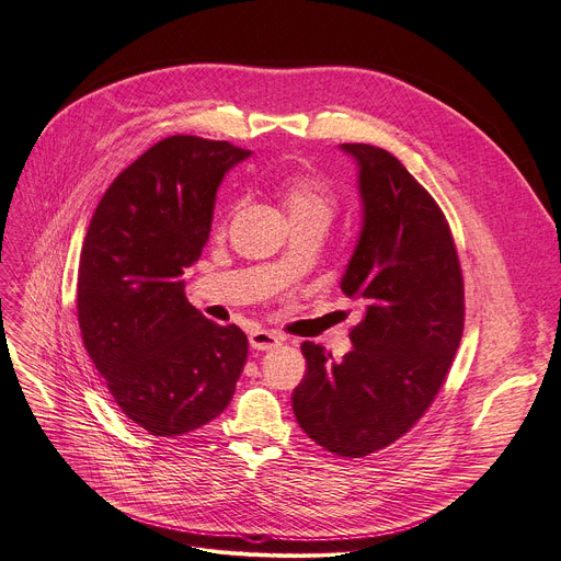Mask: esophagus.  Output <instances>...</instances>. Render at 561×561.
<instances>
[{
  "label": "esophagus",
  "mask_w": 561,
  "mask_h": 561,
  "mask_svg": "<svg viewBox=\"0 0 561 561\" xmlns=\"http://www.w3.org/2000/svg\"><path fill=\"white\" fill-rule=\"evenodd\" d=\"M282 344V337L270 333V330H254L252 335H249V346L256 348V351H270Z\"/></svg>",
  "instance_id": "1"
}]
</instances>
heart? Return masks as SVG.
I'll list each match as a JSON object with an SVG mask.
<instances>
[{
	"label": "heart",
	"mask_w": 561,
	"mask_h": 561,
	"mask_svg": "<svg viewBox=\"0 0 561 561\" xmlns=\"http://www.w3.org/2000/svg\"><path fill=\"white\" fill-rule=\"evenodd\" d=\"M284 205L288 217H321L330 219L335 213V192L323 178L312 173H296L284 182Z\"/></svg>",
	"instance_id": "obj_1"
}]
</instances>
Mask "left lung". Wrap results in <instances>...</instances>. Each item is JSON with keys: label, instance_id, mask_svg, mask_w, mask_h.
Wrapping results in <instances>:
<instances>
[{"label": "left lung", "instance_id": "8db88e82", "mask_svg": "<svg viewBox=\"0 0 561 561\" xmlns=\"http://www.w3.org/2000/svg\"><path fill=\"white\" fill-rule=\"evenodd\" d=\"M358 161L360 238L342 291L363 302L354 348L335 363L302 342L305 379L294 413L340 458H365L407 434L437 398L465 330V282L448 221L390 152L344 142Z\"/></svg>", "mask_w": 561, "mask_h": 561}]
</instances>
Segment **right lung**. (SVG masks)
<instances>
[{"label": "right lung", "mask_w": 561, "mask_h": 561, "mask_svg": "<svg viewBox=\"0 0 561 561\" xmlns=\"http://www.w3.org/2000/svg\"><path fill=\"white\" fill-rule=\"evenodd\" d=\"M249 154L198 136L159 140L113 180L82 242V342L124 416L154 437L217 419L244 367L247 335L205 319L182 275L210 236L224 175Z\"/></svg>", "instance_id": "right-lung-1"}]
</instances>
